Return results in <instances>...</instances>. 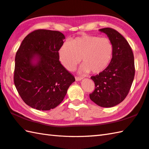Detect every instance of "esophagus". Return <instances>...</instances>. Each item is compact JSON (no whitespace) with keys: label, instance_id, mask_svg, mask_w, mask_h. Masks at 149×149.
<instances>
[{"label":"esophagus","instance_id":"obj_1","mask_svg":"<svg viewBox=\"0 0 149 149\" xmlns=\"http://www.w3.org/2000/svg\"><path fill=\"white\" fill-rule=\"evenodd\" d=\"M82 79H83V77H77V76L75 77V80L77 81H81V80Z\"/></svg>","mask_w":149,"mask_h":149}]
</instances>
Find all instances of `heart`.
I'll return each mask as SVG.
<instances>
[{"instance_id":"heart-1","label":"heart","mask_w":149,"mask_h":149,"mask_svg":"<svg viewBox=\"0 0 149 149\" xmlns=\"http://www.w3.org/2000/svg\"><path fill=\"white\" fill-rule=\"evenodd\" d=\"M114 47L107 38L84 34L69 43H64L59 49L61 63L67 70H74L81 59V72L100 74L107 68L112 60Z\"/></svg>"}]
</instances>
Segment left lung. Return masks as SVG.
Masks as SVG:
<instances>
[{
	"label": "left lung",
	"mask_w": 149,
	"mask_h": 149,
	"mask_svg": "<svg viewBox=\"0 0 149 149\" xmlns=\"http://www.w3.org/2000/svg\"><path fill=\"white\" fill-rule=\"evenodd\" d=\"M114 47L112 60L104 71L91 78L95 84L89 94L93 102L103 107H111L123 102L130 91L135 75L134 57L128 42L116 30L104 28Z\"/></svg>",
	"instance_id": "obj_1"
}]
</instances>
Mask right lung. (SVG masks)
I'll list each match as a JSON object with an SVG mask.
<instances>
[{"label": "right lung", "instance_id": "right-lung-1", "mask_svg": "<svg viewBox=\"0 0 149 149\" xmlns=\"http://www.w3.org/2000/svg\"><path fill=\"white\" fill-rule=\"evenodd\" d=\"M64 35L38 29L26 36L16 53L13 81L19 94L29 106L47 111L64 100L75 77L59 61Z\"/></svg>", "mask_w": 149, "mask_h": 149}]
</instances>
